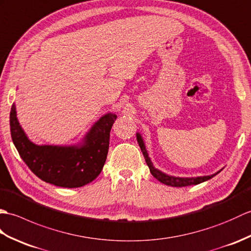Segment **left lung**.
<instances>
[{
  "label": "left lung",
  "mask_w": 251,
  "mask_h": 251,
  "mask_svg": "<svg viewBox=\"0 0 251 251\" xmlns=\"http://www.w3.org/2000/svg\"><path fill=\"white\" fill-rule=\"evenodd\" d=\"M136 140L138 145H140L142 152L144 154V158L146 160V163L148 165V168L150 170V173H151V175L157 178V179L164 183L166 186H171V187H187V186H191V185H198V183H201L203 181H206L210 179V178H213L214 176H216L218 173H220L222 170L218 171L217 173L213 175H208V176H197V177H178V176H172V175H168L163 173L162 171H160L158 169H155L151 160H150L148 152L146 150V146H145V143L143 137L141 135V133H136Z\"/></svg>",
  "instance_id": "left-lung-1"
}]
</instances>
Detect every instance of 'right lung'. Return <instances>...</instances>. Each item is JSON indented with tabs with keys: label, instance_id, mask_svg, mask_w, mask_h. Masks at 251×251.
<instances>
[{
	"label": "right lung",
	"instance_id": "right-lung-1",
	"mask_svg": "<svg viewBox=\"0 0 251 251\" xmlns=\"http://www.w3.org/2000/svg\"><path fill=\"white\" fill-rule=\"evenodd\" d=\"M117 115H103L75 145H36L29 140L10 109V134L21 159L34 174L51 185L78 188L90 183L101 173L107 158L109 132Z\"/></svg>",
	"mask_w": 251,
	"mask_h": 251
}]
</instances>
